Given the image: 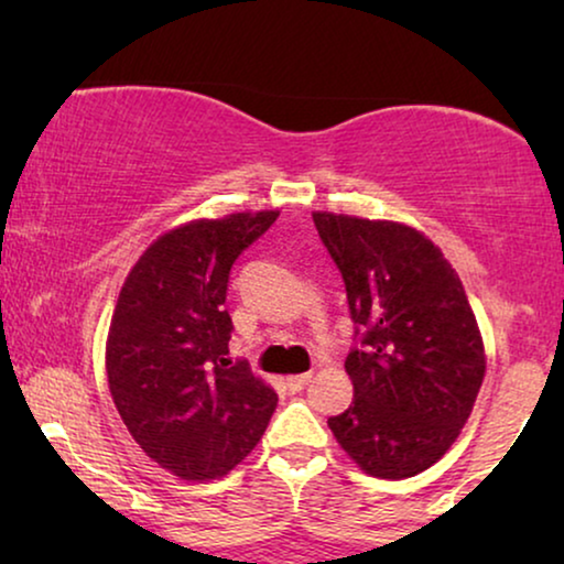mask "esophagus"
I'll return each mask as SVG.
<instances>
[{
  "mask_svg": "<svg viewBox=\"0 0 564 564\" xmlns=\"http://www.w3.org/2000/svg\"><path fill=\"white\" fill-rule=\"evenodd\" d=\"M313 380V375L311 372H305V375H295V377H288V388L292 390V392H300L305 388L307 382Z\"/></svg>",
  "mask_w": 564,
  "mask_h": 564,
  "instance_id": "esophagus-1",
  "label": "esophagus"
}]
</instances>
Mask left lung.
<instances>
[{
	"label": "left lung",
	"instance_id": "8db88e82",
	"mask_svg": "<svg viewBox=\"0 0 564 564\" xmlns=\"http://www.w3.org/2000/svg\"><path fill=\"white\" fill-rule=\"evenodd\" d=\"M341 272L357 346L354 400L328 419L341 449L375 477H413L444 457L473 413L485 349L457 272L403 223L313 213Z\"/></svg>",
	"mask_w": 564,
	"mask_h": 564
}]
</instances>
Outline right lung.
I'll return each mask as SVG.
<instances>
[{
    "label": "right lung",
    "mask_w": 564,
    "mask_h": 564,
    "mask_svg": "<svg viewBox=\"0 0 564 564\" xmlns=\"http://www.w3.org/2000/svg\"><path fill=\"white\" fill-rule=\"evenodd\" d=\"M276 210L192 220L156 238L122 284L107 336V382L122 423L182 480L228 475L264 436L276 392L230 361V267Z\"/></svg>",
    "instance_id": "obj_1"
}]
</instances>
